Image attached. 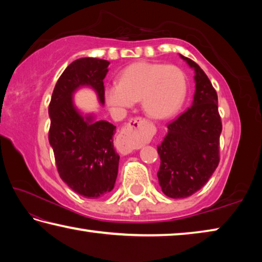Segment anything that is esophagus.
<instances>
[{"label": "esophagus", "instance_id": "obj_1", "mask_svg": "<svg viewBox=\"0 0 262 262\" xmlns=\"http://www.w3.org/2000/svg\"><path fill=\"white\" fill-rule=\"evenodd\" d=\"M147 120L144 118H133L122 127L117 139V148L122 154H130L141 147L145 137L144 125Z\"/></svg>", "mask_w": 262, "mask_h": 262}]
</instances>
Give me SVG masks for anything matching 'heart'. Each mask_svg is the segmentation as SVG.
<instances>
[{
  "mask_svg": "<svg viewBox=\"0 0 262 262\" xmlns=\"http://www.w3.org/2000/svg\"><path fill=\"white\" fill-rule=\"evenodd\" d=\"M186 90V76L177 66L136 62L122 70L119 82L105 86L104 97L106 104L118 115L141 99L145 113L164 119L180 108Z\"/></svg>",
  "mask_w": 262,
  "mask_h": 262,
  "instance_id": "heart-1",
  "label": "heart"
}]
</instances>
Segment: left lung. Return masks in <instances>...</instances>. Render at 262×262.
<instances>
[{"label": "left lung", "instance_id": "1", "mask_svg": "<svg viewBox=\"0 0 262 262\" xmlns=\"http://www.w3.org/2000/svg\"><path fill=\"white\" fill-rule=\"evenodd\" d=\"M180 56L194 68L196 84L193 105L168 123L167 134L157 147L159 185L172 199L190 196L207 184L220 163L222 132L216 90L199 64Z\"/></svg>", "mask_w": 262, "mask_h": 262}]
</instances>
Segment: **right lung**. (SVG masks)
Wrapping results in <instances>:
<instances>
[{"label": "right lung", "instance_id": "add662e5", "mask_svg": "<svg viewBox=\"0 0 262 262\" xmlns=\"http://www.w3.org/2000/svg\"><path fill=\"white\" fill-rule=\"evenodd\" d=\"M108 64V61L94 57L72 62L57 79L48 106V140L60 178L88 199L100 198L113 189L120 157L113 147L115 126L83 117L74 107L72 96L77 88L89 85L104 104L103 81Z\"/></svg>", "mask_w": 262, "mask_h": 262}]
</instances>
